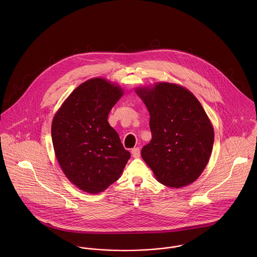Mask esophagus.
I'll return each mask as SVG.
<instances>
[{
  "label": "esophagus",
  "instance_id": "esophagus-1",
  "mask_svg": "<svg viewBox=\"0 0 257 257\" xmlns=\"http://www.w3.org/2000/svg\"><path fill=\"white\" fill-rule=\"evenodd\" d=\"M132 154H133V157L135 158H139L141 156V149L139 147H135L132 149Z\"/></svg>",
  "mask_w": 257,
  "mask_h": 257
}]
</instances>
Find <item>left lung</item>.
<instances>
[{"label":"left lung","mask_w":257,"mask_h":257,"mask_svg":"<svg viewBox=\"0 0 257 257\" xmlns=\"http://www.w3.org/2000/svg\"><path fill=\"white\" fill-rule=\"evenodd\" d=\"M150 114L151 142L142 156L163 185L180 188L203 172L214 145V128L197 98L187 89L158 83L137 90Z\"/></svg>","instance_id":"8db88e82"}]
</instances>
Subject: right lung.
<instances>
[{
	"mask_svg": "<svg viewBox=\"0 0 257 257\" xmlns=\"http://www.w3.org/2000/svg\"><path fill=\"white\" fill-rule=\"evenodd\" d=\"M122 93L104 79H90L74 90L53 117L51 137L58 163L85 192L106 190L119 178L131 157L108 122Z\"/></svg>",
	"mask_w": 257,
	"mask_h": 257,
	"instance_id": "1",
	"label": "right lung"
}]
</instances>
